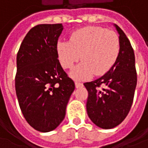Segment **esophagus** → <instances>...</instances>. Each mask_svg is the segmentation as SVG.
<instances>
[{
  "label": "esophagus",
  "mask_w": 148,
  "mask_h": 148,
  "mask_svg": "<svg viewBox=\"0 0 148 148\" xmlns=\"http://www.w3.org/2000/svg\"><path fill=\"white\" fill-rule=\"evenodd\" d=\"M75 87H76L77 88H81V87H83V84H82V83H80V82H78V81H76V82H75Z\"/></svg>",
  "instance_id": "esophagus-1"
}]
</instances>
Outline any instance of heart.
<instances>
[{
  "mask_svg": "<svg viewBox=\"0 0 148 148\" xmlns=\"http://www.w3.org/2000/svg\"><path fill=\"white\" fill-rule=\"evenodd\" d=\"M118 35L101 27H85L71 34L69 41L61 40L56 44L60 64L70 69L81 56L83 61L70 75L75 79H85L92 74L106 73L115 63L120 53Z\"/></svg>",
  "mask_w": 148,
  "mask_h": 148,
  "instance_id": "b5f03b06",
  "label": "heart"
}]
</instances>
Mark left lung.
Listing matches in <instances>:
<instances>
[{
	"label": "left lung",
	"mask_w": 148,
	"mask_h": 148,
	"mask_svg": "<svg viewBox=\"0 0 148 148\" xmlns=\"http://www.w3.org/2000/svg\"><path fill=\"white\" fill-rule=\"evenodd\" d=\"M119 33L120 50L114 65L101 77L85 83L88 92V115L99 128L110 130L119 125L130 112L137 85L135 56L130 40L114 24Z\"/></svg>",
	"instance_id": "obj_1"
}]
</instances>
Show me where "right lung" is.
I'll return each mask as SVG.
<instances>
[{
  "label": "right lung",
  "instance_id": "1",
  "mask_svg": "<svg viewBox=\"0 0 148 148\" xmlns=\"http://www.w3.org/2000/svg\"><path fill=\"white\" fill-rule=\"evenodd\" d=\"M61 23L39 24L29 30L17 54L15 91L26 121L39 132L56 129L65 116L75 88L58 60Z\"/></svg>",
  "mask_w": 148,
  "mask_h": 148
}]
</instances>
